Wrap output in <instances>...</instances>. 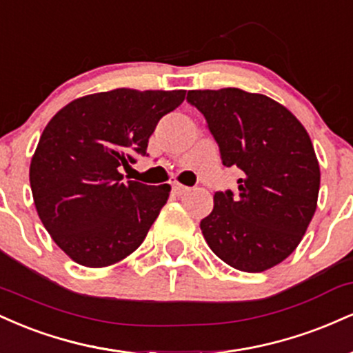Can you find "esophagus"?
<instances>
[{
  "mask_svg": "<svg viewBox=\"0 0 353 353\" xmlns=\"http://www.w3.org/2000/svg\"><path fill=\"white\" fill-rule=\"evenodd\" d=\"M172 190H174V194H177V196H182V194L188 192L189 188H188V185L179 184V182H174V184H172Z\"/></svg>",
  "mask_w": 353,
  "mask_h": 353,
  "instance_id": "esophagus-1",
  "label": "esophagus"
}]
</instances>
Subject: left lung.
<instances>
[{"label":"left lung","mask_w":353,"mask_h":353,"mask_svg":"<svg viewBox=\"0 0 353 353\" xmlns=\"http://www.w3.org/2000/svg\"><path fill=\"white\" fill-rule=\"evenodd\" d=\"M188 101L208 121L222 164L242 171L237 194H214L201 221L205 242L242 272L281 264L317 209L320 168L305 128L277 101L237 88L196 89Z\"/></svg>","instance_id":"1"}]
</instances>
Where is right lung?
<instances>
[{"label": "right lung", "instance_id": "add662e5", "mask_svg": "<svg viewBox=\"0 0 353 353\" xmlns=\"http://www.w3.org/2000/svg\"><path fill=\"white\" fill-rule=\"evenodd\" d=\"M184 98V89L96 92L71 101L44 128L31 192L43 225L72 261L108 267L143 244L171 185L121 182L119 168L145 156L159 119Z\"/></svg>", "mask_w": 353, "mask_h": 353}]
</instances>
